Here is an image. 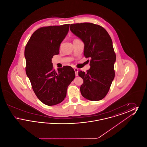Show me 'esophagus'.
<instances>
[{"instance_id": "34e87169", "label": "esophagus", "mask_w": 147, "mask_h": 147, "mask_svg": "<svg viewBox=\"0 0 147 147\" xmlns=\"http://www.w3.org/2000/svg\"><path fill=\"white\" fill-rule=\"evenodd\" d=\"M74 70L75 73H76V76H78V69H77V68H74Z\"/></svg>"}]
</instances>
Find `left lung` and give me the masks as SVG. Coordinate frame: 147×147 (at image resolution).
<instances>
[{"instance_id": "left-lung-1", "label": "left lung", "mask_w": 147, "mask_h": 147, "mask_svg": "<svg viewBox=\"0 0 147 147\" xmlns=\"http://www.w3.org/2000/svg\"><path fill=\"white\" fill-rule=\"evenodd\" d=\"M70 30L83 42L84 56L90 59V68L87 73H78L83 79L81 94L89 100H101L107 95L115 78L116 57L112 40L105 28L92 23L71 24Z\"/></svg>"}]
</instances>
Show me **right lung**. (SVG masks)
Masks as SVG:
<instances>
[{"label":"right lung","mask_w":147,"mask_h":147,"mask_svg":"<svg viewBox=\"0 0 147 147\" xmlns=\"http://www.w3.org/2000/svg\"><path fill=\"white\" fill-rule=\"evenodd\" d=\"M69 24L43 27L31 36L25 49L26 75L38 98L45 105L62 102L68 86L75 78L70 66H64L57 72L52 59L59 53L61 42L69 31Z\"/></svg>","instance_id":"obj_1"}]
</instances>
